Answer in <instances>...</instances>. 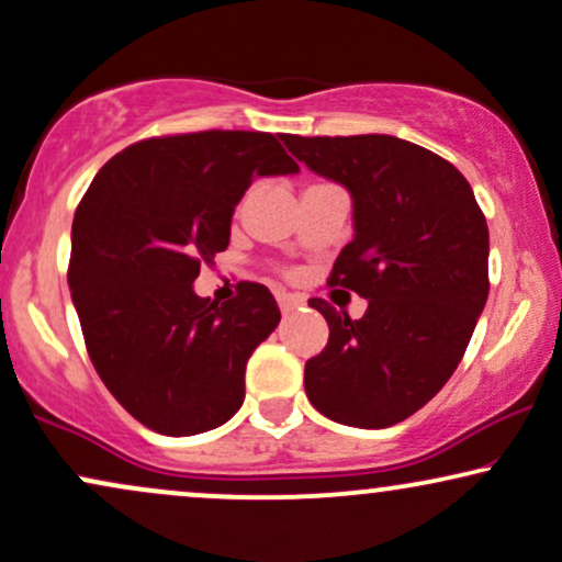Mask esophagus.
<instances>
[{
    "label": "esophagus",
    "mask_w": 562,
    "mask_h": 562,
    "mask_svg": "<svg viewBox=\"0 0 562 562\" xmlns=\"http://www.w3.org/2000/svg\"><path fill=\"white\" fill-rule=\"evenodd\" d=\"M277 303H280L282 314L295 312V308L303 306V301L299 299V295H290V293H277Z\"/></svg>",
    "instance_id": "obj_1"
}]
</instances>
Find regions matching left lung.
<instances>
[{"mask_svg":"<svg viewBox=\"0 0 562 562\" xmlns=\"http://www.w3.org/2000/svg\"><path fill=\"white\" fill-rule=\"evenodd\" d=\"M288 150L353 198V240L327 285L367 299L362 319L325 299L330 338L306 362L314 409L353 428H389L425 406L460 364L488 295V227L449 160L391 134L299 137Z\"/></svg>","mask_w":562,"mask_h":562,"instance_id":"left-lung-1","label":"left lung"}]
</instances>
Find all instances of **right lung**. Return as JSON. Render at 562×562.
Masks as SVG:
<instances>
[{"instance_id": "add662e5", "label": "right lung", "mask_w": 562, "mask_h": 562, "mask_svg": "<svg viewBox=\"0 0 562 562\" xmlns=\"http://www.w3.org/2000/svg\"><path fill=\"white\" fill-rule=\"evenodd\" d=\"M269 132L166 134L128 145L97 171L70 229L68 285L97 375L134 420L164 436L227 423L245 364L280 325L269 288L237 282L222 306L192 282L227 250L256 177L299 164Z\"/></svg>"}]
</instances>
